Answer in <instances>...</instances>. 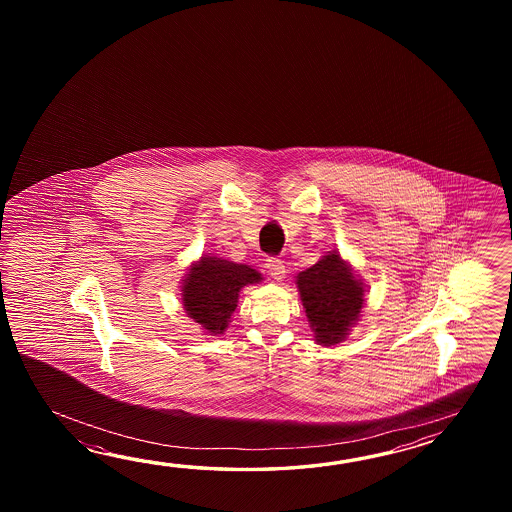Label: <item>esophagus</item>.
<instances>
[{
    "mask_svg": "<svg viewBox=\"0 0 512 512\" xmlns=\"http://www.w3.org/2000/svg\"><path fill=\"white\" fill-rule=\"evenodd\" d=\"M265 269H267V272L271 274L274 280H282L283 274H285V265H283V261L278 260V258H274V256L265 260Z\"/></svg>",
    "mask_w": 512,
    "mask_h": 512,
    "instance_id": "34e87169",
    "label": "esophagus"
}]
</instances>
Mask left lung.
I'll list each match as a JSON object with an SVG mask.
<instances>
[{
    "mask_svg": "<svg viewBox=\"0 0 512 512\" xmlns=\"http://www.w3.org/2000/svg\"><path fill=\"white\" fill-rule=\"evenodd\" d=\"M296 285L315 340L322 346L342 342L359 320L364 285L338 252H329L296 276Z\"/></svg>",
    "mask_w": 512,
    "mask_h": 512,
    "instance_id": "1",
    "label": "left lung"
}]
</instances>
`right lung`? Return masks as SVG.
I'll return each instance as SVG.
<instances>
[{
    "instance_id": "right-lung-1",
    "label": "right lung",
    "mask_w": 512,
    "mask_h": 512,
    "mask_svg": "<svg viewBox=\"0 0 512 512\" xmlns=\"http://www.w3.org/2000/svg\"><path fill=\"white\" fill-rule=\"evenodd\" d=\"M261 282V274L249 265L205 256L190 267L183 280L186 315L210 335H221L238 307L245 285Z\"/></svg>"
}]
</instances>
